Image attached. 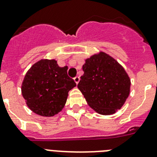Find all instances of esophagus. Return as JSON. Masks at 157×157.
<instances>
[{
  "instance_id": "obj_1",
  "label": "esophagus",
  "mask_w": 157,
  "mask_h": 157,
  "mask_svg": "<svg viewBox=\"0 0 157 157\" xmlns=\"http://www.w3.org/2000/svg\"><path fill=\"white\" fill-rule=\"evenodd\" d=\"M79 80H80L79 76H76V77H75V78H74V81L75 82L76 84H78V83L79 82Z\"/></svg>"
}]
</instances>
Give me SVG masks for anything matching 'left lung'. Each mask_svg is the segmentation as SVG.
I'll return each mask as SVG.
<instances>
[{
	"instance_id": "left-lung-1",
	"label": "left lung",
	"mask_w": 157,
	"mask_h": 157,
	"mask_svg": "<svg viewBox=\"0 0 157 157\" xmlns=\"http://www.w3.org/2000/svg\"><path fill=\"white\" fill-rule=\"evenodd\" d=\"M85 61L84 74L78 88L96 112L104 116L114 114L130 94V77L121 64L104 52L94 54Z\"/></svg>"
}]
</instances>
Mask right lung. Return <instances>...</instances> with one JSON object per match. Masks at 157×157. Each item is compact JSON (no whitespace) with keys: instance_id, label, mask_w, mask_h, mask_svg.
<instances>
[{"instance_id":"add662e5","label":"right lung","mask_w":157,"mask_h":157,"mask_svg":"<svg viewBox=\"0 0 157 157\" xmlns=\"http://www.w3.org/2000/svg\"><path fill=\"white\" fill-rule=\"evenodd\" d=\"M75 86L74 80L67 75V67H59L56 59H42L27 71L21 91L32 112L51 117L61 112L68 92Z\"/></svg>"}]
</instances>
